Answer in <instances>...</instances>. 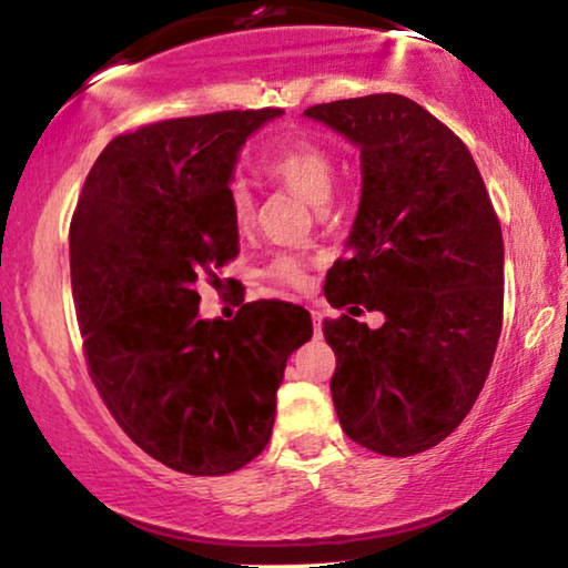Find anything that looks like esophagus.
Masks as SVG:
<instances>
[{"instance_id": "obj_1", "label": "esophagus", "mask_w": 568, "mask_h": 568, "mask_svg": "<svg viewBox=\"0 0 568 568\" xmlns=\"http://www.w3.org/2000/svg\"><path fill=\"white\" fill-rule=\"evenodd\" d=\"M311 318H313V326H316V334H321V311L318 308H311Z\"/></svg>"}]
</instances>
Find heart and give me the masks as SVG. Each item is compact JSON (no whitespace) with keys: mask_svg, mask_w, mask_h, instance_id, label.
Here are the masks:
<instances>
[{"mask_svg":"<svg viewBox=\"0 0 568 568\" xmlns=\"http://www.w3.org/2000/svg\"><path fill=\"white\" fill-rule=\"evenodd\" d=\"M265 171L275 181H281L285 189H291L295 196L311 203L313 209L326 206L328 196H332L334 160L326 150L308 140H293L277 148L265 160ZM230 211L240 230H247L255 219V201H252L247 185L240 181L232 183L230 189ZM270 275L285 285H303L306 283V265L298 257L283 255L270 265Z\"/></svg>","mask_w":568,"mask_h":568,"instance_id":"heart-1","label":"heart"}]
</instances>
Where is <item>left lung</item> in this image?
Listing matches in <instances>:
<instances>
[{
    "label": "left lung",
    "mask_w": 568,
    "mask_h": 568,
    "mask_svg": "<svg viewBox=\"0 0 568 568\" xmlns=\"http://www.w3.org/2000/svg\"><path fill=\"white\" fill-rule=\"evenodd\" d=\"M359 150L362 193L324 295L344 434L413 456L452 434L485 385L503 328V232L471 152L416 101L372 94L303 112ZM379 310V329L358 306Z\"/></svg>",
    "instance_id": "8db88e82"
}]
</instances>
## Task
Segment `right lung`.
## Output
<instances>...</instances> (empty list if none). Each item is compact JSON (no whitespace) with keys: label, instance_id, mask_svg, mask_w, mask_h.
<instances>
[{"label":"right lung","instance_id":"1","mask_svg":"<svg viewBox=\"0 0 568 568\" xmlns=\"http://www.w3.org/2000/svg\"><path fill=\"white\" fill-rule=\"evenodd\" d=\"M283 109L158 122L109 142L71 224V287L91 377L124 434L165 467L219 477L273 436L285 362L311 313L244 303L199 313V281L240 255L230 183L252 134Z\"/></svg>","mask_w":568,"mask_h":568}]
</instances>
